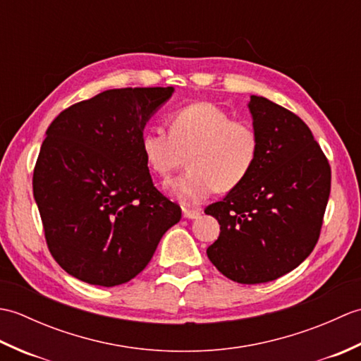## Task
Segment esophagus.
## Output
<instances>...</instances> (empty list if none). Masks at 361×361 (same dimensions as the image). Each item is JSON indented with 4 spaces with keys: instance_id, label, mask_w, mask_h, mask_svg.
Returning a JSON list of instances; mask_svg holds the SVG:
<instances>
[{
    "instance_id": "esophagus-1",
    "label": "esophagus",
    "mask_w": 361,
    "mask_h": 361,
    "mask_svg": "<svg viewBox=\"0 0 361 361\" xmlns=\"http://www.w3.org/2000/svg\"><path fill=\"white\" fill-rule=\"evenodd\" d=\"M202 214V209H189V208H183V216L189 220H194L198 219Z\"/></svg>"
}]
</instances>
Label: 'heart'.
Returning <instances> with one entry per match:
<instances>
[{"label": "heart", "instance_id": "obj_1", "mask_svg": "<svg viewBox=\"0 0 361 361\" xmlns=\"http://www.w3.org/2000/svg\"><path fill=\"white\" fill-rule=\"evenodd\" d=\"M141 150L149 167L169 178L186 163L189 169L167 185L176 200L195 204L219 192L240 186L255 169L260 136L248 121L211 102L181 106L169 118V133L161 128H145Z\"/></svg>", "mask_w": 361, "mask_h": 361}]
</instances>
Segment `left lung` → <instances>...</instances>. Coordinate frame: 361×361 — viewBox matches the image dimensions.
Instances as JSON below:
<instances>
[{"label":"left lung","mask_w":361,"mask_h":361,"mask_svg":"<svg viewBox=\"0 0 361 361\" xmlns=\"http://www.w3.org/2000/svg\"><path fill=\"white\" fill-rule=\"evenodd\" d=\"M248 109L260 136L257 163L240 186L204 209L220 225L206 255L228 279L262 283L295 270L315 248L331 166L295 113L262 96H251Z\"/></svg>","instance_id":"8db88e82"}]
</instances>
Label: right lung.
<instances>
[{
    "label": "right lung",
    "instance_id": "add662e5",
    "mask_svg": "<svg viewBox=\"0 0 361 361\" xmlns=\"http://www.w3.org/2000/svg\"><path fill=\"white\" fill-rule=\"evenodd\" d=\"M172 87L106 90L51 122L34 198L56 262L91 286L140 274L181 209L153 186L141 135Z\"/></svg>",
    "mask_w": 361,
    "mask_h": 361
}]
</instances>
